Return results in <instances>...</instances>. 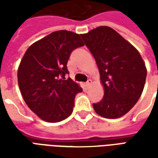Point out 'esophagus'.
<instances>
[{
	"label": "esophagus",
	"instance_id": "1",
	"mask_svg": "<svg viewBox=\"0 0 158 158\" xmlns=\"http://www.w3.org/2000/svg\"><path fill=\"white\" fill-rule=\"evenodd\" d=\"M91 84H92V80H91V79H88V81L86 82V86L88 87V86L90 85Z\"/></svg>",
	"mask_w": 158,
	"mask_h": 158
}]
</instances>
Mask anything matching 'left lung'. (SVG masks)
Listing matches in <instances>:
<instances>
[{"label": "left lung", "instance_id": "obj_1", "mask_svg": "<svg viewBox=\"0 0 158 158\" xmlns=\"http://www.w3.org/2000/svg\"><path fill=\"white\" fill-rule=\"evenodd\" d=\"M99 69L104 96L93 107L106 118H118L135 105L146 78L139 52L114 29L101 26L80 35Z\"/></svg>", "mask_w": 158, "mask_h": 158}]
</instances>
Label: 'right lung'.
I'll return each instance as SVG.
<instances>
[{
  "label": "right lung",
  "mask_w": 158,
  "mask_h": 158,
  "mask_svg": "<svg viewBox=\"0 0 158 158\" xmlns=\"http://www.w3.org/2000/svg\"><path fill=\"white\" fill-rule=\"evenodd\" d=\"M80 35L59 30L29 46L18 70L22 96L29 109L49 123L62 121L73 113L74 98L82 88L65 75L71 52L83 46Z\"/></svg>",
  "instance_id": "obj_1"
}]
</instances>
